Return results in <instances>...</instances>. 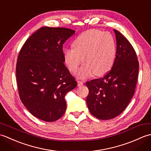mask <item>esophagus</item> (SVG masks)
I'll return each instance as SVG.
<instances>
[{"mask_svg": "<svg viewBox=\"0 0 151 151\" xmlns=\"http://www.w3.org/2000/svg\"><path fill=\"white\" fill-rule=\"evenodd\" d=\"M77 84H78V86H81L83 85V82L78 81H77Z\"/></svg>", "mask_w": 151, "mask_h": 151, "instance_id": "esophagus-1", "label": "esophagus"}]
</instances>
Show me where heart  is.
I'll return each mask as SVG.
<instances>
[{
    "label": "heart",
    "mask_w": 151,
    "mask_h": 151,
    "mask_svg": "<svg viewBox=\"0 0 151 151\" xmlns=\"http://www.w3.org/2000/svg\"><path fill=\"white\" fill-rule=\"evenodd\" d=\"M73 46L63 50L64 62L70 72L75 73L83 62L76 75L86 78L106 74L113 66L116 56V43L108 32L92 29L84 32L74 41Z\"/></svg>",
    "instance_id": "obj_1"
}]
</instances>
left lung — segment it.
<instances>
[{
  "instance_id": "obj_1",
  "label": "left lung",
  "mask_w": 151,
  "mask_h": 151,
  "mask_svg": "<svg viewBox=\"0 0 151 151\" xmlns=\"http://www.w3.org/2000/svg\"><path fill=\"white\" fill-rule=\"evenodd\" d=\"M114 31L117 52L111 70L104 77L86 83L89 110L102 120L113 119L124 111L133 97L138 76L139 62L133 47L119 32Z\"/></svg>"
}]
</instances>
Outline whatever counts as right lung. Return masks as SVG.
I'll use <instances>...</instances> for the list:
<instances>
[{
  "mask_svg": "<svg viewBox=\"0 0 151 151\" xmlns=\"http://www.w3.org/2000/svg\"><path fill=\"white\" fill-rule=\"evenodd\" d=\"M75 31L42 27L28 38L16 65L19 95L31 114L53 122L66 110L65 96L77 82L64 64L63 44Z\"/></svg>",
  "mask_w": 151,
  "mask_h": 151,
  "instance_id": "obj_1",
  "label": "right lung"
}]
</instances>
